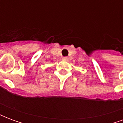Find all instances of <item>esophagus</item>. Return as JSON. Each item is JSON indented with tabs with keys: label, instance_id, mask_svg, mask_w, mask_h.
<instances>
[{
	"label": "esophagus",
	"instance_id": "esophagus-1",
	"mask_svg": "<svg viewBox=\"0 0 123 123\" xmlns=\"http://www.w3.org/2000/svg\"><path fill=\"white\" fill-rule=\"evenodd\" d=\"M62 59H63L64 61H68V58L67 56H64V57H63V58H62Z\"/></svg>",
	"mask_w": 123,
	"mask_h": 123
}]
</instances>
